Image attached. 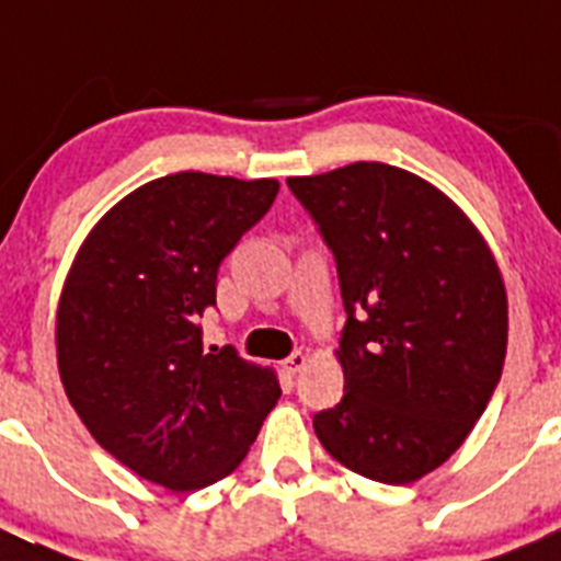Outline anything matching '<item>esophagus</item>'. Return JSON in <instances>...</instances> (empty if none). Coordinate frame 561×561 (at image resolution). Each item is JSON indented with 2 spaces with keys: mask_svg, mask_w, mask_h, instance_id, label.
<instances>
[{
  "mask_svg": "<svg viewBox=\"0 0 561 561\" xmlns=\"http://www.w3.org/2000/svg\"><path fill=\"white\" fill-rule=\"evenodd\" d=\"M306 362H309V356L304 354V351H295V354H289L284 359V368H286V374H300V370L306 368Z\"/></svg>",
  "mask_w": 561,
  "mask_h": 561,
  "instance_id": "34e87169",
  "label": "esophagus"
}]
</instances>
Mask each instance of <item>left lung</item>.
I'll list each match as a JSON object with an SVG mask.
<instances>
[{
	"instance_id": "left-lung-1",
	"label": "left lung",
	"mask_w": 561,
	"mask_h": 561,
	"mask_svg": "<svg viewBox=\"0 0 561 561\" xmlns=\"http://www.w3.org/2000/svg\"><path fill=\"white\" fill-rule=\"evenodd\" d=\"M334 252L345 396L314 415L325 453L379 483L438 469L503 374L508 300L483 236L421 176L354 162L286 180Z\"/></svg>"
}]
</instances>
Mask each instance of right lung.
Masks as SVG:
<instances>
[{
  "label": "right lung",
  "mask_w": 561,
  "mask_h": 561,
  "mask_svg": "<svg viewBox=\"0 0 561 561\" xmlns=\"http://www.w3.org/2000/svg\"><path fill=\"white\" fill-rule=\"evenodd\" d=\"M275 180L182 171L128 193L89 232L56 320L64 390L92 438L140 478L193 492L227 478L280 399L270 368L205 351L202 314Z\"/></svg>",
  "instance_id": "add662e5"
}]
</instances>
